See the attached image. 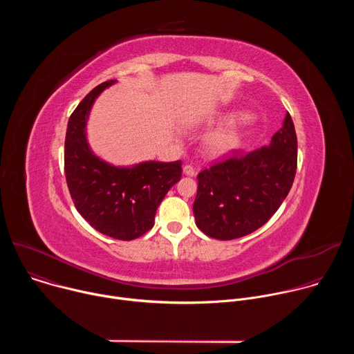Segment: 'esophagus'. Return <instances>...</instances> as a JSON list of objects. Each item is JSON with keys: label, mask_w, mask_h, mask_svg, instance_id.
I'll use <instances>...</instances> for the list:
<instances>
[{"label": "esophagus", "mask_w": 354, "mask_h": 354, "mask_svg": "<svg viewBox=\"0 0 354 354\" xmlns=\"http://www.w3.org/2000/svg\"><path fill=\"white\" fill-rule=\"evenodd\" d=\"M183 174L187 175V176H194L196 175V169L192 165L186 164V165H183Z\"/></svg>", "instance_id": "34e87169"}]
</instances>
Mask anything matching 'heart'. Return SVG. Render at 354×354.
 I'll return each mask as SVG.
<instances>
[{"instance_id": "b5f03b06", "label": "heart", "mask_w": 354, "mask_h": 354, "mask_svg": "<svg viewBox=\"0 0 354 354\" xmlns=\"http://www.w3.org/2000/svg\"><path fill=\"white\" fill-rule=\"evenodd\" d=\"M241 141V130L234 123H225L209 133L203 141L206 154L212 158H223L235 151Z\"/></svg>"}]
</instances>
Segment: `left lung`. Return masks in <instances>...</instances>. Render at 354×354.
Returning <instances> with one entry per match:
<instances>
[{"label": "left lung", "instance_id": "8db88e82", "mask_svg": "<svg viewBox=\"0 0 354 354\" xmlns=\"http://www.w3.org/2000/svg\"><path fill=\"white\" fill-rule=\"evenodd\" d=\"M297 169V136L290 113L269 145L234 156L197 175L196 225L230 241L261 228L279 210Z\"/></svg>", "mask_w": 354, "mask_h": 354}]
</instances>
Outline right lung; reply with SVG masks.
I'll list each match as a JSON object with an SVG mask.
<instances>
[{
  "instance_id": "obj_1",
  "label": "right lung",
  "mask_w": 354,
  "mask_h": 354,
  "mask_svg": "<svg viewBox=\"0 0 354 354\" xmlns=\"http://www.w3.org/2000/svg\"><path fill=\"white\" fill-rule=\"evenodd\" d=\"M116 80L93 88L70 116L64 171L78 213L100 234L131 241L154 227L156 213L168 190L180 180L182 162L144 161L116 167L93 154L86 122L96 97Z\"/></svg>"
}]
</instances>
